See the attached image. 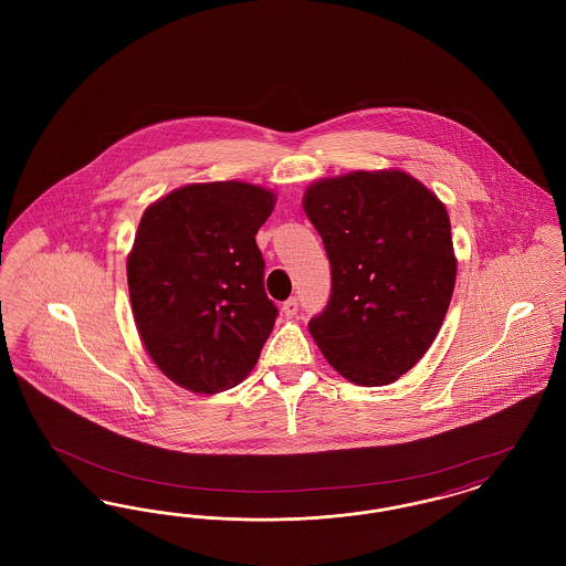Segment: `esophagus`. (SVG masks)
I'll use <instances>...</instances> for the list:
<instances>
[{
	"label": "esophagus",
	"instance_id": "obj_1",
	"mask_svg": "<svg viewBox=\"0 0 566 566\" xmlns=\"http://www.w3.org/2000/svg\"><path fill=\"white\" fill-rule=\"evenodd\" d=\"M282 312H284V316H286V318H293V316H296V312H298V298H296V296H291L289 301H284Z\"/></svg>",
	"mask_w": 566,
	"mask_h": 566
}]
</instances>
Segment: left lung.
Segmentation results:
<instances>
[{
	"label": "left lung",
	"instance_id": "1",
	"mask_svg": "<svg viewBox=\"0 0 566 566\" xmlns=\"http://www.w3.org/2000/svg\"><path fill=\"white\" fill-rule=\"evenodd\" d=\"M305 214L323 238L331 295L307 328L358 386H384L431 348L457 280L443 203L403 171H354L312 185Z\"/></svg>",
	"mask_w": 566,
	"mask_h": 566
}]
</instances>
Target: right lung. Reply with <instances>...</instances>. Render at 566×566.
<instances>
[{
	"label": "right lung",
	"mask_w": 566,
	"mask_h": 566,
	"mask_svg": "<svg viewBox=\"0 0 566 566\" xmlns=\"http://www.w3.org/2000/svg\"><path fill=\"white\" fill-rule=\"evenodd\" d=\"M273 192L245 182L174 190L139 220L127 282L139 337L165 376L199 395L233 388L270 337L256 231Z\"/></svg>",
	"instance_id": "right-lung-1"
}]
</instances>
